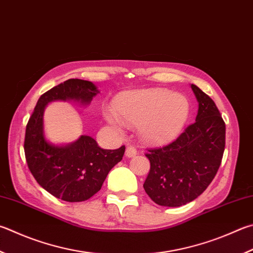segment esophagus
Instances as JSON below:
<instances>
[{"label":"esophagus","instance_id":"34e87169","mask_svg":"<svg viewBox=\"0 0 253 253\" xmlns=\"http://www.w3.org/2000/svg\"><path fill=\"white\" fill-rule=\"evenodd\" d=\"M125 155H126V157H128V158L134 157V156H136V155H137V149L135 148L134 146H128L127 148H126Z\"/></svg>","mask_w":253,"mask_h":253}]
</instances>
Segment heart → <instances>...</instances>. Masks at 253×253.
Here are the masks:
<instances>
[{"label": "heart", "instance_id": "heart-1", "mask_svg": "<svg viewBox=\"0 0 253 253\" xmlns=\"http://www.w3.org/2000/svg\"><path fill=\"white\" fill-rule=\"evenodd\" d=\"M114 111L128 126L137 127L140 138L148 144H164L179 135L189 117L190 105L186 96L170 90L150 88L118 95ZM106 121L121 129V122L114 114Z\"/></svg>", "mask_w": 253, "mask_h": 253}]
</instances>
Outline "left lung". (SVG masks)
Segmentation results:
<instances>
[{
  "label": "left lung",
  "mask_w": 253,
  "mask_h": 253,
  "mask_svg": "<svg viewBox=\"0 0 253 253\" xmlns=\"http://www.w3.org/2000/svg\"><path fill=\"white\" fill-rule=\"evenodd\" d=\"M199 108L196 122L177 139L147 149L150 170L144 189L159 206L180 207L195 200L213 180L226 145V124L218 107L198 86L191 84Z\"/></svg>",
  "instance_id": "8db88e82"
}]
</instances>
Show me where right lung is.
Listing matches in <instances>:
<instances>
[{
  "mask_svg": "<svg viewBox=\"0 0 253 253\" xmlns=\"http://www.w3.org/2000/svg\"><path fill=\"white\" fill-rule=\"evenodd\" d=\"M98 93L91 82L67 80L41 96L26 125L24 151L30 171L41 187L68 203L85 201L98 192L111 169L123 159L125 146L103 149L89 136L65 146L49 144L44 136V109L53 100L89 104Z\"/></svg>",
  "mask_w": 253,
  "mask_h": 253,
  "instance_id": "add662e5",
  "label": "right lung"
}]
</instances>
